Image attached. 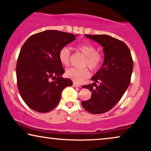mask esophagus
<instances>
[{
	"instance_id": "obj_1",
	"label": "esophagus",
	"mask_w": 151,
	"mask_h": 151,
	"mask_svg": "<svg viewBox=\"0 0 151 151\" xmlns=\"http://www.w3.org/2000/svg\"><path fill=\"white\" fill-rule=\"evenodd\" d=\"M73 86L74 87H78V88H81L82 87L80 85H78V84H76V83H73Z\"/></svg>"
}]
</instances>
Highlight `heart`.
I'll return each mask as SVG.
<instances>
[{"mask_svg": "<svg viewBox=\"0 0 151 151\" xmlns=\"http://www.w3.org/2000/svg\"><path fill=\"white\" fill-rule=\"evenodd\" d=\"M76 49L85 56L83 65L88 66L90 69L95 71L101 65L103 56L96 51L94 45L89 42H85L76 46ZM58 58L62 65L68 66L70 63L71 52L67 46L62 47L58 53ZM66 76L77 83H80L89 76V72L87 68L78 69L76 68H68L66 71Z\"/></svg>", "mask_w": 151, "mask_h": 151, "instance_id": "heart-1", "label": "heart"}]
</instances>
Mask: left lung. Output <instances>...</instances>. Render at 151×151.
I'll return each instance as SVG.
<instances>
[{
	"label": "left lung",
	"mask_w": 151,
	"mask_h": 151,
	"mask_svg": "<svg viewBox=\"0 0 151 151\" xmlns=\"http://www.w3.org/2000/svg\"><path fill=\"white\" fill-rule=\"evenodd\" d=\"M85 35L103 47L105 57L102 66L91 78L93 83L83 86L92 93L91 99L81 104L91 114H102L114 107L128 89L133 70L132 58L122 41L107 35Z\"/></svg>",
	"instance_id": "obj_1"
}]
</instances>
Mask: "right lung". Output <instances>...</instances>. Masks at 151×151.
I'll return each instance as SVG.
<instances>
[{
	"instance_id": "add662e5",
	"label": "right lung",
	"mask_w": 151,
	"mask_h": 151,
	"mask_svg": "<svg viewBox=\"0 0 151 151\" xmlns=\"http://www.w3.org/2000/svg\"><path fill=\"white\" fill-rule=\"evenodd\" d=\"M76 37L61 31L45 30L32 35L23 45L17 64V85L23 101L33 110L51 111L61 99L62 90L73 85L71 80L62 77L64 70L58 53Z\"/></svg>"
}]
</instances>
